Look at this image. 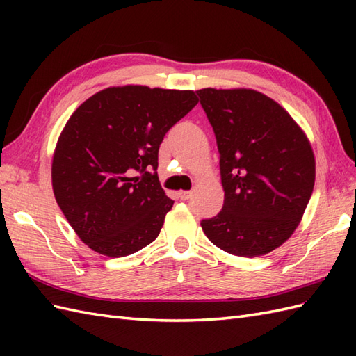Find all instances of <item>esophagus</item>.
I'll use <instances>...</instances> for the list:
<instances>
[{"instance_id":"esophagus-1","label":"esophagus","mask_w":356,"mask_h":356,"mask_svg":"<svg viewBox=\"0 0 356 356\" xmlns=\"http://www.w3.org/2000/svg\"><path fill=\"white\" fill-rule=\"evenodd\" d=\"M191 191H180V199H182V200H190L191 199Z\"/></svg>"}]
</instances>
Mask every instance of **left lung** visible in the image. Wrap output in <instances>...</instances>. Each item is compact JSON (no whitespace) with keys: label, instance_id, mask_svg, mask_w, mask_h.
I'll use <instances>...</instances> for the list:
<instances>
[{"label":"left lung","instance_id":"8db88e82","mask_svg":"<svg viewBox=\"0 0 356 356\" xmlns=\"http://www.w3.org/2000/svg\"><path fill=\"white\" fill-rule=\"evenodd\" d=\"M220 153L225 202L200 222L225 252L259 257L283 245L305 214L315 159L305 133L283 107L255 90L197 92Z\"/></svg>","mask_w":356,"mask_h":356}]
</instances>
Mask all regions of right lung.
Segmentation results:
<instances>
[{
    "label": "right lung",
    "instance_id": "right-lung-1",
    "mask_svg": "<svg viewBox=\"0 0 356 356\" xmlns=\"http://www.w3.org/2000/svg\"><path fill=\"white\" fill-rule=\"evenodd\" d=\"M195 105L191 90L110 87L70 116L53 156V193L93 251L118 259L157 238L174 203L159 184V147Z\"/></svg>",
    "mask_w": 356,
    "mask_h": 356
}]
</instances>
